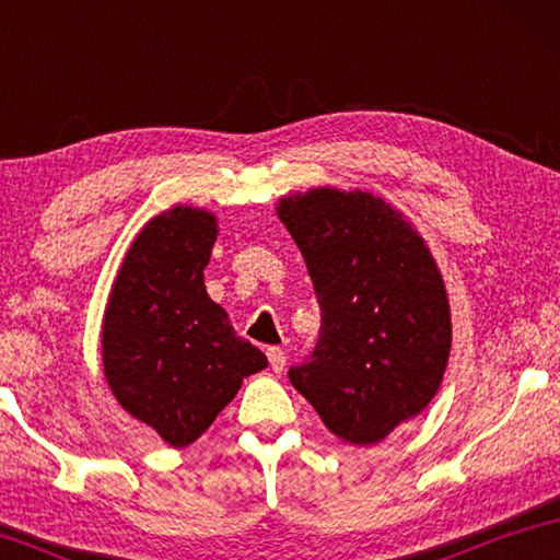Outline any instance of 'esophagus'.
Here are the masks:
<instances>
[{"instance_id": "1", "label": "esophagus", "mask_w": 560, "mask_h": 560, "mask_svg": "<svg viewBox=\"0 0 560 560\" xmlns=\"http://www.w3.org/2000/svg\"><path fill=\"white\" fill-rule=\"evenodd\" d=\"M267 358L273 373H281L283 365H287V353L281 348H267Z\"/></svg>"}]
</instances>
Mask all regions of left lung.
<instances>
[{
  "instance_id": "obj_1",
  "label": "left lung",
  "mask_w": 560,
  "mask_h": 560,
  "mask_svg": "<svg viewBox=\"0 0 560 560\" xmlns=\"http://www.w3.org/2000/svg\"><path fill=\"white\" fill-rule=\"evenodd\" d=\"M320 306L316 348L289 381L326 428L375 444L420 415L450 358V303L438 264L381 197L320 187L281 200Z\"/></svg>"
}]
</instances>
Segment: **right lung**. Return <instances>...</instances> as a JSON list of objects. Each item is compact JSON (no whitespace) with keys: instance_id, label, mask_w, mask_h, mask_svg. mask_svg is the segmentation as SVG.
Instances as JSON below:
<instances>
[{"instance_id":"right-lung-1","label":"right lung","mask_w":560,"mask_h":560,"mask_svg":"<svg viewBox=\"0 0 560 560\" xmlns=\"http://www.w3.org/2000/svg\"><path fill=\"white\" fill-rule=\"evenodd\" d=\"M217 222L173 207L150 220L113 283L103 318V371L116 400L173 447L210 428L267 355L234 334L207 296Z\"/></svg>"}]
</instances>
